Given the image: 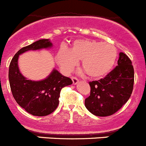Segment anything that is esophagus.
<instances>
[{"label":"esophagus","instance_id":"obj_1","mask_svg":"<svg viewBox=\"0 0 146 146\" xmlns=\"http://www.w3.org/2000/svg\"><path fill=\"white\" fill-rule=\"evenodd\" d=\"M72 80L74 85H76V84H77L78 83H79V79H78L77 78L74 77V76H73V77H72Z\"/></svg>","mask_w":146,"mask_h":146}]
</instances>
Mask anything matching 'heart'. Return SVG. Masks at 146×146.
<instances>
[{
	"label": "heart",
	"mask_w": 146,
	"mask_h": 146,
	"mask_svg": "<svg viewBox=\"0 0 146 146\" xmlns=\"http://www.w3.org/2000/svg\"><path fill=\"white\" fill-rule=\"evenodd\" d=\"M115 46L109 42H100L87 39L73 42L70 50L61 47L56 55V61L64 72H70L82 60L81 67L92 78H102L111 72L117 58Z\"/></svg>",
	"instance_id": "1"
}]
</instances>
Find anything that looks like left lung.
<instances>
[{"label": "left lung", "instance_id": "obj_1", "mask_svg": "<svg viewBox=\"0 0 146 146\" xmlns=\"http://www.w3.org/2000/svg\"><path fill=\"white\" fill-rule=\"evenodd\" d=\"M134 70L131 60L119 53L118 65L104 79L89 82L90 96L85 99V106L97 116L113 114L128 102L133 92Z\"/></svg>", "mask_w": 146, "mask_h": 146}]
</instances>
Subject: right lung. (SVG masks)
I'll return each instance as SVG.
<instances>
[{
  "mask_svg": "<svg viewBox=\"0 0 146 146\" xmlns=\"http://www.w3.org/2000/svg\"><path fill=\"white\" fill-rule=\"evenodd\" d=\"M52 43L49 39H42L21 48L12 59L9 66L10 86L14 99L27 113L37 116H47L52 113L59 104L61 89L72 84L71 79L64 76L57 70L40 81L27 79L20 72L19 55L30 50L49 49Z\"/></svg>",
  "mask_w": 146,
  "mask_h": 146,
  "instance_id": "obj_1",
  "label": "right lung"
}]
</instances>
